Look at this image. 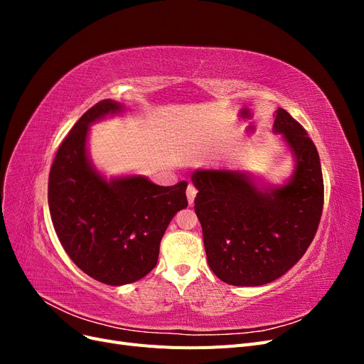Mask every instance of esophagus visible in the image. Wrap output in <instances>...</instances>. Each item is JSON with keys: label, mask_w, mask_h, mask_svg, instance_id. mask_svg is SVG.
I'll list each match as a JSON object with an SVG mask.
<instances>
[{"label": "esophagus", "mask_w": 364, "mask_h": 364, "mask_svg": "<svg viewBox=\"0 0 364 364\" xmlns=\"http://www.w3.org/2000/svg\"><path fill=\"white\" fill-rule=\"evenodd\" d=\"M196 194H197V190H196V186L194 185H188L186 186V197H188V203L190 205H193L194 203V197H196Z\"/></svg>", "instance_id": "34e87169"}]
</instances>
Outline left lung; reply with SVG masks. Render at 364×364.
<instances>
[{
  "label": "left lung",
  "instance_id": "obj_1",
  "mask_svg": "<svg viewBox=\"0 0 364 364\" xmlns=\"http://www.w3.org/2000/svg\"><path fill=\"white\" fill-rule=\"evenodd\" d=\"M274 130L296 155L291 181L270 193L245 174L199 170L194 211L202 225L208 264L230 285H262L278 279L299 261L317 232L323 209L321 159L306 130L284 109Z\"/></svg>",
  "mask_w": 364,
  "mask_h": 364
}]
</instances>
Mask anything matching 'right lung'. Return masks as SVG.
Here are the masks:
<instances>
[{
	"label": "right lung",
	"instance_id": "right-lung-1",
	"mask_svg": "<svg viewBox=\"0 0 364 364\" xmlns=\"http://www.w3.org/2000/svg\"><path fill=\"white\" fill-rule=\"evenodd\" d=\"M121 111L102 100L65 136L48 176L53 226L74 264L91 278L123 285L155 269L162 235L174 214L188 206L185 181L159 186L141 176L107 182L87 162V124Z\"/></svg>",
	"mask_w": 364,
	"mask_h": 364
}]
</instances>
